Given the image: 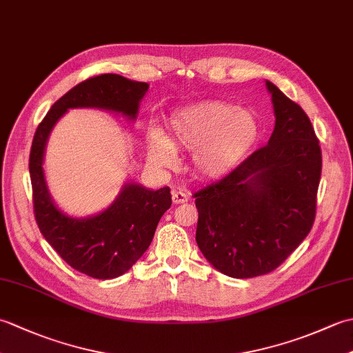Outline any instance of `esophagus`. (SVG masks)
I'll return each instance as SVG.
<instances>
[{
	"mask_svg": "<svg viewBox=\"0 0 353 353\" xmlns=\"http://www.w3.org/2000/svg\"><path fill=\"white\" fill-rule=\"evenodd\" d=\"M190 200V194L185 192L182 190H177V191H172V203L174 205H181L185 203V201Z\"/></svg>",
	"mask_w": 353,
	"mask_h": 353,
	"instance_id": "1",
	"label": "esophagus"
}]
</instances>
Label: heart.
<instances>
[{"mask_svg":"<svg viewBox=\"0 0 353 353\" xmlns=\"http://www.w3.org/2000/svg\"><path fill=\"white\" fill-rule=\"evenodd\" d=\"M259 117L224 101H200L172 112L168 133L150 130L147 153L157 165L174 163L177 152L192 153V167L203 179L232 174L258 147Z\"/></svg>","mask_w":353,"mask_h":353,"instance_id":"b5f03b06","label":"heart"}]
</instances>
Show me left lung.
Wrapping results in <instances>:
<instances>
[{
	"label": "left lung",
	"instance_id": "1",
	"mask_svg": "<svg viewBox=\"0 0 353 353\" xmlns=\"http://www.w3.org/2000/svg\"><path fill=\"white\" fill-rule=\"evenodd\" d=\"M274 130L232 174L196 194V241L220 273L249 279L273 272L316 219L321 150L303 109L265 80Z\"/></svg>",
	"mask_w": 353,
	"mask_h": 353
}]
</instances>
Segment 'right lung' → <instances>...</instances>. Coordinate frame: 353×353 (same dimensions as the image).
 Segmentation results:
<instances>
[{"label": "right lung", "instance_id": "1", "mask_svg": "<svg viewBox=\"0 0 353 353\" xmlns=\"http://www.w3.org/2000/svg\"><path fill=\"white\" fill-rule=\"evenodd\" d=\"M147 91L148 83L118 74L81 81L52 104L33 138L28 168L37 226L66 264L95 279L124 274L145 253L157 223L171 206L170 188L154 191L127 181L106 209L77 219L63 212L51 197L42 167L45 148L51 130L70 109L109 110L134 121Z\"/></svg>", "mask_w": 353, "mask_h": 353}]
</instances>
